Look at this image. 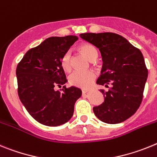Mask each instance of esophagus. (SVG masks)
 Masks as SVG:
<instances>
[{"label":"esophagus","instance_id":"1","mask_svg":"<svg viewBox=\"0 0 157 157\" xmlns=\"http://www.w3.org/2000/svg\"><path fill=\"white\" fill-rule=\"evenodd\" d=\"M88 92V91L87 89H83L82 90V93L83 94H86Z\"/></svg>","mask_w":157,"mask_h":157}]
</instances>
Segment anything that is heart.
<instances>
[{
    "mask_svg": "<svg viewBox=\"0 0 157 157\" xmlns=\"http://www.w3.org/2000/svg\"><path fill=\"white\" fill-rule=\"evenodd\" d=\"M80 51L84 54V55L88 59L92 61L93 59H96L98 56V52L95 46L91 44H82L80 46ZM61 65L62 69L65 71H69L72 67L71 63V50H67L62 56L61 59ZM95 72L93 71H87V72H82V71H74L73 73H71L69 77V83L72 85L80 87V88H86L90 87L93 83L94 80L95 79Z\"/></svg>",
    "mask_w": 157,
    "mask_h": 157,
    "instance_id": "1",
    "label": "heart"
}]
</instances>
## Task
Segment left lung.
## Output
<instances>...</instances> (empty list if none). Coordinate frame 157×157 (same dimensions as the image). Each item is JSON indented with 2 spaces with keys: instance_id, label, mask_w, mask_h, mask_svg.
<instances>
[{
  "instance_id": "8db88e82",
  "label": "left lung",
  "mask_w": 157,
  "mask_h": 157,
  "mask_svg": "<svg viewBox=\"0 0 157 157\" xmlns=\"http://www.w3.org/2000/svg\"><path fill=\"white\" fill-rule=\"evenodd\" d=\"M80 38L97 47L101 53L103 67L98 78L104 102L93 107L94 114L108 124L124 122L137 111L143 98L148 69L141 50L127 39L111 32L80 34Z\"/></svg>"
}]
</instances>
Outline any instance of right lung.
<instances>
[{
  "mask_svg": "<svg viewBox=\"0 0 157 157\" xmlns=\"http://www.w3.org/2000/svg\"><path fill=\"white\" fill-rule=\"evenodd\" d=\"M78 39L77 36L50 37L29 50L16 68L18 95L32 118L48 126L65 124L73 115L74 104L81 96L76 87L62 92L54 87L67 82L61 65L62 56Z\"/></svg>",
  "mask_w": 157,
  "mask_h": 157,
  "instance_id": "1",
  "label": "right lung"
}]
</instances>
